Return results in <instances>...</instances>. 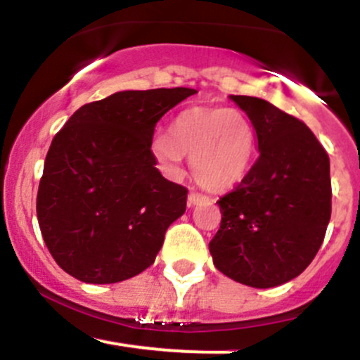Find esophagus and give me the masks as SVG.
Masks as SVG:
<instances>
[{
    "label": "esophagus",
    "mask_w": 360,
    "mask_h": 360,
    "mask_svg": "<svg viewBox=\"0 0 360 360\" xmlns=\"http://www.w3.org/2000/svg\"><path fill=\"white\" fill-rule=\"evenodd\" d=\"M206 201H210V198H207V195H205V194H201V192H195V191L188 192V199H187L188 206L201 205V202H206Z\"/></svg>",
    "instance_id": "34e87169"
}]
</instances>
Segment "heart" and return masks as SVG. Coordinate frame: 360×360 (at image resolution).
I'll return each instance as SVG.
<instances>
[{
  "mask_svg": "<svg viewBox=\"0 0 360 360\" xmlns=\"http://www.w3.org/2000/svg\"><path fill=\"white\" fill-rule=\"evenodd\" d=\"M154 158L165 172L176 175L185 154L202 187L224 191L237 184L251 165L255 131L248 117L227 107H191L173 120L169 135L153 139Z\"/></svg>",
  "mask_w": 360,
  "mask_h": 360,
  "instance_id": "heart-1",
  "label": "heart"
}]
</instances>
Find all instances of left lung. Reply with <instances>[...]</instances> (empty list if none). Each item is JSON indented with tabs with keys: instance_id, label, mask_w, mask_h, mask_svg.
Listing matches in <instances>:
<instances>
[{
	"instance_id": "left-lung-1",
	"label": "left lung",
	"mask_w": 360,
	"mask_h": 360,
	"mask_svg": "<svg viewBox=\"0 0 360 360\" xmlns=\"http://www.w3.org/2000/svg\"><path fill=\"white\" fill-rule=\"evenodd\" d=\"M231 98L250 117L260 155L217 201L221 221L210 253L237 283L281 286L310 265L324 240L331 218L329 155L295 116L257 97Z\"/></svg>"
}]
</instances>
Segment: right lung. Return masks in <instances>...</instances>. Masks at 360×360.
<instances>
[{
    "instance_id": "obj_1",
    "label": "right lung",
    "mask_w": 360,
    "mask_h": 360,
    "mask_svg": "<svg viewBox=\"0 0 360 360\" xmlns=\"http://www.w3.org/2000/svg\"><path fill=\"white\" fill-rule=\"evenodd\" d=\"M192 88L117 91L84 103L53 136L36 211L53 260L88 284H112L155 260L187 188L155 165L158 121Z\"/></svg>"
}]
</instances>
